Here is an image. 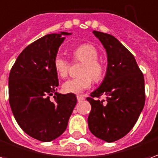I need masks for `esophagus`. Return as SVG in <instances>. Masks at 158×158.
I'll return each mask as SVG.
<instances>
[{
	"label": "esophagus",
	"mask_w": 158,
	"mask_h": 158,
	"mask_svg": "<svg viewBox=\"0 0 158 158\" xmlns=\"http://www.w3.org/2000/svg\"><path fill=\"white\" fill-rule=\"evenodd\" d=\"M77 100H78V102H82L85 100V97L82 96H77Z\"/></svg>",
	"instance_id": "obj_1"
}]
</instances>
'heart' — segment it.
<instances>
[{"instance_id": "heart-1", "label": "heart", "mask_w": 158, "mask_h": 158, "mask_svg": "<svg viewBox=\"0 0 158 158\" xmlns=\"http://www.w3.org/2000/svg\"><path fill=\"white\" fill-rule=\"evenodd\" d=\"M98 56L97 49L89 44L79 45L73 51L74 60L83 62L79 72L81 75L63 83L62 89L64 92L80 94L90 87L92 79L95 81H99L102 79L105 69L102 64L97 60ZM53 66L59 77H67L69 73V63L64 56L60 54L56 55L53 59Z\"/></svg>"}]
</instances>
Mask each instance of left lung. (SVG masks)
Instances as JSON below:
<instances>
[{"mask_svg": "<svg viewBox=\"0 0 158 158\" xmlns=\"http://www.w3.org/2000/svg\"><path fill=\"white\" fill-rule=\"evenodd\" d=\"M105 48L107 68L101 85L87 101L91 105L88 126L94 135L113 142L132 129L145 105V81L135 56L114 36L93 31ZM102 94L106 101L94 98Z\"/></svg>", "mask_w": 158, "mask_h": 158, "instance_id": "left-lung-1", "label": "left lung"}]
</instances>
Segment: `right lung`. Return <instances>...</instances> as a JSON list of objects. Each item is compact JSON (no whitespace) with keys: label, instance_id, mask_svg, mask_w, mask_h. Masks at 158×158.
Returning <instances> with one entry per match:
<instances>
[{"label":"right lung","instance_id":"1","mask_svg":"<svg viewBox=\"0 0 158 158\" xmlns=\"http://www.w3.org/2000/svg\"><path fill=\"white\" fill-rule=\"evenodd\" d=\"M70 35L49 34L33 42L20 53L9 74L13 116L27 135L43 142L52 141L65 131L77 103L74 94L56 91L58 78L53 66L63 36Z\"/></svg>","mask_w":158,"mask_h":158}]
</instances>
